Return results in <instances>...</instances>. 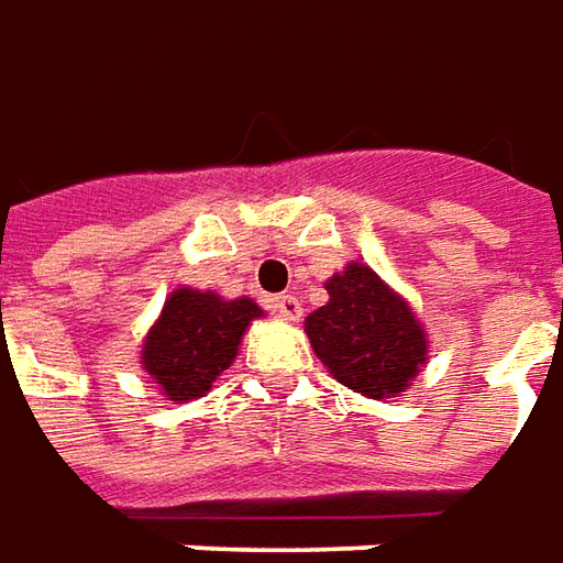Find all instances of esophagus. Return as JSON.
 <instances>
[{
    "label": "esophagus",
    "mask_w": 563,
    "mask_h": 563,
    "mask_svg": "<svg viewBox=\"0 0 563 563\" xmlns=\"http://www.w3.org/2000/svg\"><path fill=\"white\" fill-rule=\"evenodd\" d=\"M267 308H271L274 314H280L283 320L301 318V305L296 296H274V299H267Z\"/></svg>",
    "instance_id": "1"
}]
</instances>
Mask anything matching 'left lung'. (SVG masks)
<instances>
[{"instance_id":"obj_1","label":"left lung","mask_w":563,"mask_h":563,"mask_svg":"<svg viewBox=\"0 0 563 563\" xmlns=\"http://www.w3.org/2000/svg\"><path fill=\"white\" fill-rule=\"evenodd\" d=\"M330 301L305 320L318 358L342 386L367 398H389L427 361V333L408 301L367 264H349L327 283Z\"/></svg>"}]
</instances>
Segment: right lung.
<instances>
[{"mask_svg":"<svg viewBox=\"0 0 563 563\" xmlns=\"http://www.w3.org/2000/svg\"><path fill=\"white\" fill-rule=\"evenodd\" d=\"M262 318L252 299L223 301L214 292L177 289L148 330L143 364L170 401L205 396L236 358L245 327Z\"/></svg>","mask_w":563,"mask_h":563,"instance_id":"obj_1","label":"right lung"}]
</instances>
